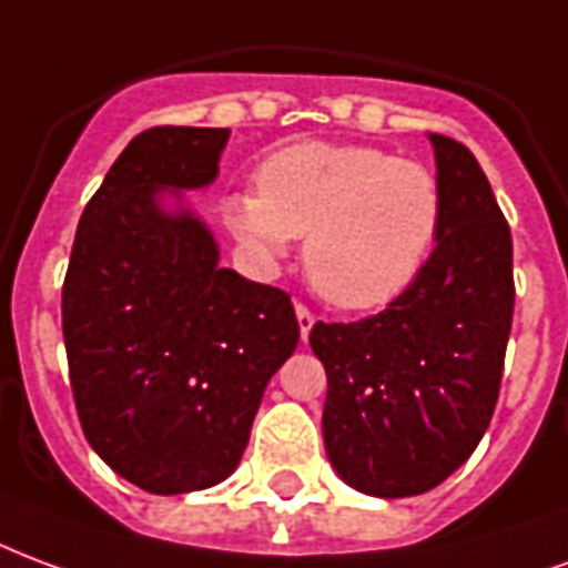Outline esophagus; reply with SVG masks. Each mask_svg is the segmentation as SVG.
I'll use <instances>...</instances> for the list:
<instances>
[{"label": "esophagus", "mask_w": 568, "mask_h": 568, "mask_svg": "<svg viewBox=\"0 0 568 568\" xmlns=\"http://www.w3.org/2000/svg\"><path fill=\"white\" fill-rule=\"evenodd\" d=\"M296 321H300V335H302V342H305V338H308V333H312V326L317 317H314L308 305H302L300 302V305H296Z\"/></svg>", "instance_id": "esophagus-1"}]
</instances>
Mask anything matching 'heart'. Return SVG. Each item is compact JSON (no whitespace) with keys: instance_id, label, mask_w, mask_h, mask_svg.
<instances>
[{"instance_id":"b5f03b06","label":"heart","mask_w":568,"mask_h":568,"mask_svg":"<svg viewBox=\"0 0 568 568\" xmlns=\"http://www.w3.org/2000/svg\"><path fill=\"white\" fill-rule=\"evenodd\" d=\"M445 196L436 172L366 144L300 142L266 156L256 193L223 221L260 266L305 235V275L335 308L366 312L412 287L436 247Z\"/></svg>"}]
</instances>
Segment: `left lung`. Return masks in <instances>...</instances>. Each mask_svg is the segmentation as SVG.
Masks as SVG:
<instances>
[{
    "mask_svg": "<svg viewBox=\"0 0 568 568\" xmlns=\"http://www.w3.org/2000/svg\"><path fill=\"white\" fill-rule=\"evenodd\" d=\"M429 142L445 196L436 251L384 312L308 335L326 369V457L384 499L433 490L478 448L515 314L511 230L490 181L466 144Z\"/></svg>",
    "mask_w": 568,
    "mask_h": 568,
    "instance_id": "8db88e82",
    "label": "left lung"
}]
</instances>
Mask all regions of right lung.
Segmentation results:
<instances>
[{
  "instance_id": "right-lung-1",
  "label": "right lung",
  "mask_w": 568,
  "mask_h": 568,
  "mask_svg": "<svg viewBox=\"0 0 568 568\" xmlns=\"http://www.w3.org/2000/svg\"><path fill=\"white\" fill-rule=\"evenodd\" d=\"M230 130L153 126L87 202L63 281L74 408L90 448L135 487L175 496L230 478L268 378L296 351L284 290L217 266L190 211L156 193L217 178Z\"/></svg>"
}]
</instances>
